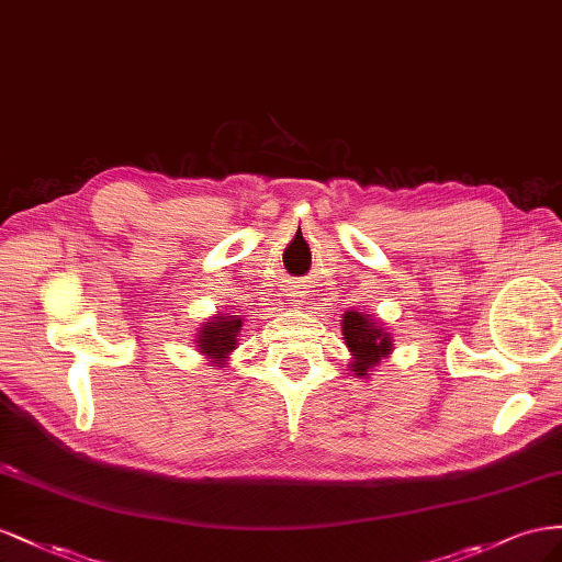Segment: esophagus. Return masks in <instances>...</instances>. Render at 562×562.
<instances>
[{
    "label": "esophagus",
    "mask_w": 562,
    "mask_h": 562,
    "mask_svg": "<svg viewBox=\"0 0 562 562\" xmlns=\"http://www.w3.org/2000/svg\"><path fill=\"white\" fill-rule=\"evenodd\" d=\"M286 296H292V301H294V296H296V299H299V296H301V294H299V292H292V294H286Z\"/></svg>",
    "instance_id": "obj_1"
}]
</instances>
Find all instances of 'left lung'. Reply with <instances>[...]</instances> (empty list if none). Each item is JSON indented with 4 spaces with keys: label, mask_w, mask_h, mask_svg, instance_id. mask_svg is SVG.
<instances>
[{
    "label": "left lung",
    "mask_w": 562,
    "mask_h": 562,
    "mask_svg": "<svg viewBox=\"0 0 562 562\" xmlns=\"http://www.w3.org/2000/svg\"><path fill=\"white\" fill-rule=\"evenodd\" d=\"M344 339L348 350L352 352V372L360 376L367 374L370 367H374L381 358H386L391 352V334L376 327L370 315L362 313H346L344 315Z\"/></svg>",
    "instance_id": "left-lung-1"
}]
</instances>
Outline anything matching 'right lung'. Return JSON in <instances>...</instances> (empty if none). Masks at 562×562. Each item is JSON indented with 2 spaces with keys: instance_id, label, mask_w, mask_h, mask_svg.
Here are the masks:
<instances>
[{
  "instance_id": "add662e5",
  "label": "right lung",
  "mask_w": 562,
  "mask_h": 562,
  "mask_svg": "<svg viewBox=\"0 0 562 562\" xmlns=\"http://www.w3.org/2000/svg\"><path fill=\"white\" fill-rule=\"evenodd\" d=\"M243 327V319L235 315H218L212 323H206L198 334V346L200 352L210 356L216 367L226 362L228 352L237 346V334Z\"/></svg>"
}]
</instances>
